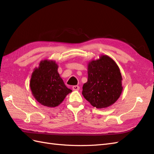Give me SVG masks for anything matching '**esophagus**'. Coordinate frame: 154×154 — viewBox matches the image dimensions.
Instances as JSON below:
<instances>
[{
	"label": "esophagus",
	"instance_id": "1",
	"mask_svg": "<svg viewBox=\"0 0 154 154\" xmlns=\"http://www.w3.org/2000/svg\"><path fill=\"white\" fill-rule=\"evenodd\" d=\"M72 88H73V91H79V90L80 87H79V86H77V85H74V86H73Z\"/></svg>",
	"mask_w": 154,
	"mask_h": 154
}]
</instances>
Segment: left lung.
Here are the masks:
<instances>
[{
	"label": "left lung",
	"mask_w": 154,
	"mask_h": 154,
	"mask_svg": "<svg viewBox=\"0 0 154 154\" xmlns=\"http://www.w3.org/2000/svg\"><path fill=\"white\" fill-rule=\"evenodd\" d=\"M122 76L119 67L108 56L88 64V80L83 85L82 94L96 108H106L113 104L122 92Z\"/></svg>",
	"instance_id": "1"
}]
</instances>
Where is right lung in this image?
<instances>
[{
    "label": "right lung",
    "instance_id": "1",
    "mask_svg": "<svg viewBox=\"0 0 154 154\" xmlns=\"http://www.w3.org/2000/svg\"><path fill=\"white\" fill-rule=\"evenodd\" d=\"M55 61L45 60L31 75L30 88L37 101L45 106L54 108L60 105L72 92L63 83L58 72Z\"/></svg>",
    "mask_w": 154,
    "mask_h": 154
}]
</instances>
